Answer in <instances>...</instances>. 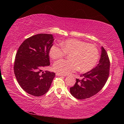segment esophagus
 <instances>
[{
    "instance_id": "obj_1",
    "label": "esophagus",
    "mask_w": 124,
    "mask_h": 124,
    "mask_svg": "<svg viewBox=\"0 0 124 124\" xmlns=\"http://www.w3.org/2000/svg\"><path fill=\"white\" fill-rule=\"evenodd\" d=\"M56 75H58V76H63V75L62 74H60V73H56Z\"/></svg>"
}]
</instances>
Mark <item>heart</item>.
<instances>
[{"mask_svg": "<svg viewBox=\"0 0 124 124\" xmlns=\"http://www.w3.org/2000/svg\"><path fill=\"white\" fill-rule=\"evenodd\" d=\"M57 45L51 46L49 50L50 57L56 60L69 54L70 60H58L54 64V71L62 74L79 70L81 72L91 70L99 58V52L95 45L77 39H67Z\"/></svg>", "mask_w": 124, "mask_h": 124, "instance_id": "heart-1", "label": "heart"}]
</instances>
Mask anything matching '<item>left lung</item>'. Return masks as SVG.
I'll list each match as a JSON object with an SVG mask.
<instances>
[{
  "instance_id": "1",
  "label": "left lung",
  "mask_w": 124,
  "mask_h": 124,
  "mask_svg": "<svg viewBox=\"0 0 124 124\" xmlns=\"http://www.w3.org/2000/svg\"><path fill=\"white\" fill-rule=\"evenodd\" d=\"M99 63L89 72L80 75L81 79H76V83L70 88V92L75 98L84 100L95 95L107 81L110 70V61L103 47H101Z\"/></svg>"
}]
</instances>
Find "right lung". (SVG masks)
<instances>
[{"label": "right lung", "instance_id": "obj_1", "mask_svg": "<svg viewBox=\"0 0 124 124\" xmlns=\"http://www.w3.org/2000/svg\"><path fill=\"white\" fill-rule=\"evenodd\" d=\"M53 35L39 34L23 42L17 52L14 73L24 91L34 96L44 95L49 90L55 73L42 69L50 66L49 50L53 45Z\"/></svg>", "mask_w": 124, "mask_h": 124}]
</instances>
